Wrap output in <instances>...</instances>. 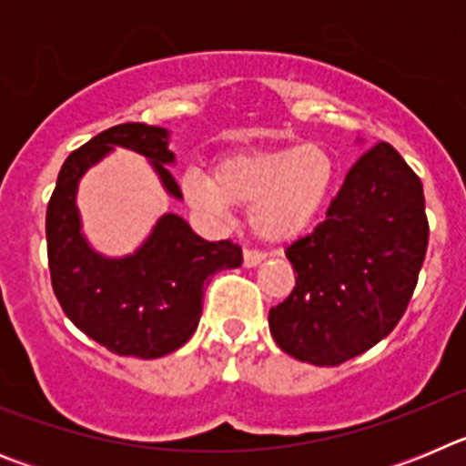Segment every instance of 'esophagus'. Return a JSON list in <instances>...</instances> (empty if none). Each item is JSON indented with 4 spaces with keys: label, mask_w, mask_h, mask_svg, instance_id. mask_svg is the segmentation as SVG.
<instances>
[{
    "label": "esophagus",
    "mask_w": 466,
    "mask_h": 466,
    "mask_svg": "<svg viewBox=\"0 0 466 466\" xmlns=\"http://www.w3.org/2000/svg\"><path fill=\"white\" fill-rule=\"evenodd\" d=\"M263 258H266V254L258 252V249H245V254H242V261H245L247 268H254V266H258Z\"/></svg>",
    "instance_id": "34e87169"
}]
</instances>
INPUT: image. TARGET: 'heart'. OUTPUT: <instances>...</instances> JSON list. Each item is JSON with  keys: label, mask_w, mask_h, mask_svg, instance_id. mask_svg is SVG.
<instances>
[{"label": "heart", "mask_w": 466, "mask_h": 466, "mask_svg": "<svg viewBox=\"0 0 466 466\" xmlns=\"http://www.w3.org/2000/svg\"><path fill=\"white\" fill-rule=\"evenodd\" d=\"M339 166L322 144L240 151L221 158L214 175L188 170L182 177L187 203L212 221H226L233 205H252L249 224L270 242L306 233L331 200Z\"/></svg>", "instance_id": "b5f03b06"}]
</instances>
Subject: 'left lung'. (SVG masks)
<instances>
[{"label":"left lung","mask_w":466,"mask_h":466,"mask_svg":"<svg viewBox=\"0 0 466 466\" xmlns=\"http://www.w3.org/2000/svg\"><path fill=\"white\" fill-rule=\"evenodd\" d=\"M427 240L422 182L378 142L350 167L327 219L287 247L296 284L268 312L275 343L315 366L380 343L409 308Z\"/></svg>","instance_id":"8db88e82"}]
</instances>
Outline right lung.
<instances>
[{
  "label": "right lung",
  "mask_w": 466,
  "mask_h": 466,
  "mask_svg": "<svg viewBox=\"0 0 466 466\" xmlns=\"http://www.w3.org/2000/svg\"><path fill=\"white\" fill-rule=\"evenodd\" d=\"M114 147L151 160L166 191L182 198L166 166L175 163L166 127L121 123L67 156L46 209V247L57 303L74 327L114 355L156 360L182 348L203 312V289L214 273L238 268L240 245L208 242L191 226L163 214L149 240L123 258H105L81 233L76 187L84 172Z\"/></svg>",
  "instance_id": "1"
}]
</instances>
